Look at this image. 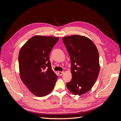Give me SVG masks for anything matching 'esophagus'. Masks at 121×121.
Returning <instances> with one entry per match:
<instances>
[{
    "mask_svg": "<svg viewBox=\"0 0 121 121\" xmlns=\"http://www.w3.org/2000/svg\"><path fill=\"white\" fill-rule=\"evenodd\" d=\"M58 74H59V75L61 76L62 75L64 74V72H60V71H59V72H58Z\"/></svg>",
    "mask_w": 121,
    "mask_h": 121,
    "instance_id": "esophagus-1",
    "label": "esophagus"
}]
</instances>
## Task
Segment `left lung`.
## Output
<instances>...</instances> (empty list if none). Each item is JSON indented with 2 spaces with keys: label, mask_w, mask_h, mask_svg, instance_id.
Instances as JSON below:
<instances>
[{
  "label": "left lung",
  "mask_w": 121,
  "mask_h": 121,
  "mask_svg": "<svg viewBox=\"0 0 121 121\" xmlns=\"http://www.w3.org/2000/svg\"><path fill=\"white\" fill-rule=\"evenodd\" d=\"M71 61L72 79L67 83L69 91L81 95L89 91L96 82L100 65L98 50L85 36L74 35L63 37Z\"/></svg>",
  "instance_id": "left-lung-1"
}]
</instances>
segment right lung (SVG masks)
I'll use <instances>...</instances> for the list:
<instances>
[{
	"label": "right lung",
	"instance_id": "right-lung-1",
	"mask_svg": "<svg viewBox=\"0 0 121 121\" xmlns=\"http://www.w3.org/2000/svg\"><path fill=\"white\" fill-rule=\"evenodd\" d=\"M58 39L36 35L28 40L20 49V77L30 92L37 96L47 95L56 84L57 76L52 70L49 56Z\"/></svg>",
	"mask_w": 121,
	"mask_h": 121
}]
</instances>
